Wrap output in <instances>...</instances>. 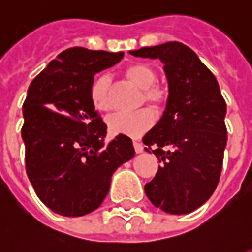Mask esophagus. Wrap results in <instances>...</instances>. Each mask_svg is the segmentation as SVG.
Instances as JSON below:
<instances>
[{
  "instance_id": "obj_1",
  "label": "esophagus",
  "mask_w": 252,
  "mask_h": 252,
  "mask_svg": "<svg viewBox=\"0 0 252 252\" xmlns=\"http://www.w3.org/2000/svg\"><path fill=\"white\" fill-rule=\"evenodd\" d=\"M133 147H135V151H136L137 154L143 153V150H144L142 143H139V142H133Z\"/></svg>"
}]
</instances>
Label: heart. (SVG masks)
Here are the masks:
<instances>
[{
  "instance_id": "b5f03b06",
  "label": "heart",
  "mask_w": 252,
  "mask_h": 252,
  "mask_svg": "<svg viewBox=\"0 0 252 252\" xmlns=\"http://www.w3.org/2000/svg\"><path fill=\"white\" fill-rule=\"evenodd\" d=\"M126 78L143 89V99L154 105L155 108H163L169 99V90L163 85L154 83L157 74L153 68L143 63H133L126 68ZM89 98L94 109L106 112L110 109L109 99V78L98 75L89 88ZM155 121V115L151 109L143 108L136 112L115 113L108 119L109 131L116 135L137 137L150 129Z\"/></svg>"
}]
</instances>
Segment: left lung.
Here are the masks:
<instances>
[{
  "mask_svg": "<svg viewBox=\"0 0 252 252\" xmlns=\"http://www.w3.org/2000/svg\"><path fill=\"white\" fill-rule=\"evenodd\" d=\"M131 54L160 59L169 82L163 116L143 137L146 151L162 163L144 191L166 213L186 215L209 200L220 180L227 146L225 99L211 70L180 41Z\"/></svg>",
  "mask_w": 252,
  "mask_h": 252,
  "instance_id": "obj_1",
  "label": "left lung"
}]
</instances>
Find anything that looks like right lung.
Segmentation results:
<instances>
[{
    "label": "right lung",
    "mask_w": 252,
    "mask_h": 252,
    "mask_svg": "<svg viewBox=\"0 0 252 252\" xmlns=\"http://www.w3.org/2000/svg\"><path fill=\"white\" fill-rule=\"evenodd\" d=\"M123 52L72 47L32 81L23 105L25 169L36 194L52 212L78 217L95 211L116 170L133 158L132 140L117 135L105 146L106 124L89 98L94 75Z\"/></svg>",
    "instance_id": "obj_1"
}]
</instances>
